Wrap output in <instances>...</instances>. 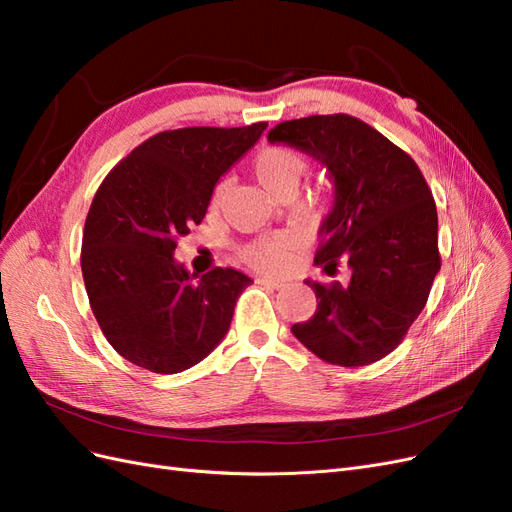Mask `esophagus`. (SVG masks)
<instances>
[{
  "label": "esophagus",
  "instance_id": "1",
  "mask_svg": "<svg viewBox=\"0 0 512 512\" xmlns=\"http://www.w3.org/2000/svg\"><path fill=\"white\" fill-rule=\"evenodd\" d=\"M256 282L262 284V286L275 288V290H280V288L286 286V282H284V280H277V277H256Z\"/></svg>",
  "mask_w": 512,
  "mask_h": 512
}]
</instances>
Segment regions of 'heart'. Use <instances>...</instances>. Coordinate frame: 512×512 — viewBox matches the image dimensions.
Masks as SVG:
<instances>
[{"instance_id":"heart-1","label":"heart","mask_w":512,"mask_h":512,"mask_svg":"<svg viewBox=\"0 0 512 512\" xmlns=\"http://www.w3.org/2000/svg\"><path fill=\"white\" fill-rule=\"evenodd\" d=\"M307 158L299 149L288 145H269L256 153L252 162L254 175L265 190L275 198L282 194H294L299 188L303 175L307 173ZM226 194V181L215 185L211 196V207L218 209ZM292 252V239L286 235H275L256 239L243 247V258L254 269L260 271H280L288 265Z\"/></svg>"}]
</instances>
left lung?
<instances>
[{
	"mask_svg": "<svg viewBox=\"0 0 512 512\" xmlns=\"http://www.w3.org/2000/svg\"><path fill=\"white\" fill-rule=\"evenodd\" d=\"M267 138L327 168L335 198L314 262L327 275L339 265L352 273L346 286L305 282L318 307L307 322L292 324V335L331 365L376 363L401 344L440 271L438 211L421 168L344 113L282 121Z\"/></svg>",
	"mask_w": 512,
	"mask_h": 512,
	"instance_id": "8db88e82",
	"label": "left lung"
}]
</instances>
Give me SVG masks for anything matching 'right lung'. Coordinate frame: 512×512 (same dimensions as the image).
<instances>
[{
    "mask_svg": "<svg viewBox=\"0 0 512 512\" xmlns=\"http://www.w3.org/2000/svg\"><path fill=\"white\" fill-rule=\"evenodd\" d=\"M265 130L267 121L160 132L102 181L85 220L81 269L91 312L123 359L179 374L228 333L250 277L215 267L194 282L173 254L203 222L215 183Z\"/></svg>",
    "mask_w": 512,
    "mask_h": 512,
    "instance_id": "add662e5",
    "label": "right lung"
}]
</instances>
